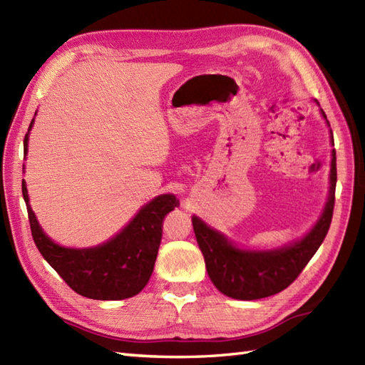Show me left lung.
<instances>
[{"instance_id": "left-lung-1", "label": "left lung", "mask_w": 365, "mask_h": 365, "mask_svg": "<svg viewBox=\"0 0 365 365\" xmlns=\"http://www.w3.org/2000/svg\"><path fill=\"white\" fill-rule=\"evenodd\" d=\"M314 102L319 105L317 100ZM320 114L329 127L327 114L322 108ZM329 139L331 145H334L331 128ZM336 182V150L332 149L329 191L319 220L301 238L289 245L271 247V250H247V247L238 246L234 240L208 226L199 216L192 215V229H195L199 250L204 254L207 273L216 289L229 298L242 301L267 298L287 289L304 269L307 262L314 257L328 234L332 210H334Z\"/></svg>"}]
</instances>
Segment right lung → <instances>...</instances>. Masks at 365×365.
Returning <instances> with one entry per match:
<instances>
[{"label":"right lung","instance_id":"add662e5","mask_svg":"<svg viewBox=\"0 0 365 365\" xmlns=\"http://www.w3.org/2000/svg\"><path fill=\"white\" fill-rule=\"evenodd\" d=\"M36 115V114H34ZM34 119L23 141L28 155V141ZM25 170V165H23ZM31 234L42 257L81 297L102 301H119L135 297L149 282L161 242V222L180 205L175 195H160L139 208L127 226L110 240L91 247L63 246L45 234L29 204L25 178L21 180Z\"/></svg>","mask_w":365,"mask_h":365}]
</instances>
